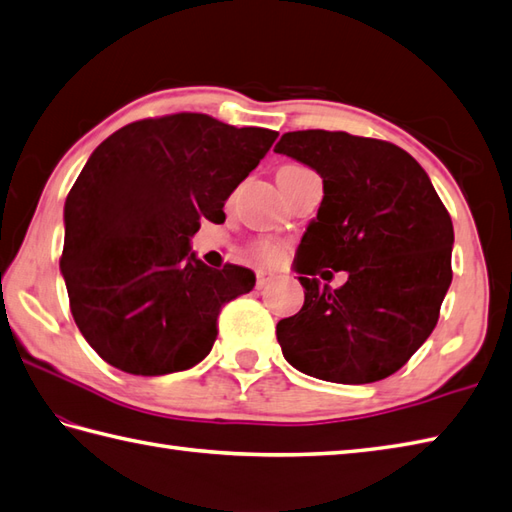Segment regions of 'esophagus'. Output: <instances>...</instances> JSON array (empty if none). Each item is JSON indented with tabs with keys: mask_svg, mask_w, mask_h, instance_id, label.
Returning <instances> with one entry per match:
<instances>
[{
	"mask_svg": "<svg viewBox=\"0 0 512 512\" xmlns=\"http://www.w3.org/2000/svg\"><path fill=\"white\" fill-rule=\"evenodd\" d=\"M275 273H270V270H257V288H266L268 284H273Z\"/></svg>",
	"mask_w": 512,
	"mask_h": 512,
	"instance_id": "obj_1",
	"label": "esophagus"
}]
</instances>
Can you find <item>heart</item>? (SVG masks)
Listing matches in <instances>:
<instances>
[{"mask_svg":"<svg viewBox=\"0 0 512 512\" xmlns=\"http://www.w3.org/2000/svg\"><path fill=\"white\" fill-rule=\"evenodd\" d=\"M255 253L262 259H266V262H277V259H281V255H284V246L277 242H259L255 246Z\"/></svg>","mask_w":512,"mask_h":512,"instance_id":"obj_1","label":"heart"}]
</instances>
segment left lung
Instances as JSON below:
<instances>
[{"mask_svg":"<svg viewBox=\"0 0 512 512\" xmlns=\"http://www.w3.org/2000/svg\"><path fill=\"white\" fill-rule=\"evenodd\" d=\"M323 178L317 220L301 237L297 273L306 301L277 323L299 372L343 385L383 380L429 339L451 286L453 224L405 149L347 132H288L275 145ZM345 269L332 291L313 275Z\"/></svg>","mask_w":512,"mask_h":512,"instance_id":"obj_1","label":"left lung"}]
</instances>
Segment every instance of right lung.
Returning a JSON list of instances; mask_svg holds the SVG:
<instances>
[{"label": "right lung", "mask_w": 512, "mask_h": 512, "mask_svg": "<svg viewBox=\"0 0 512 512\" xmlns=\"http://www.w3.org/2000/svg\"><path fill=\"white\" fill-rule=\"evenodd\" d=\"M279 134L206 114L129 123L94 149L63 209L61 273L85 341L134 376L198 365L211 352L224 303L253 290L255 273L202 264L200 220H226L224 202Z\"/></svg>", "instance_id": "1"}]
</instances>
